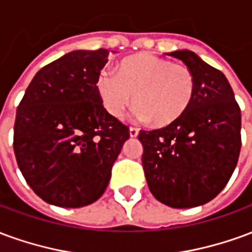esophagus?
<instances>
[{
    "label": "esophagus",
    "mask_w": 252,
    "mask_h": 252,
    "mask_svg": "<svg viewBox=\"0 0 252 252\" xmlns=\"http://www.w3.org/2000/svg\"><path fill=\"white\" fill-rule=\"evenodd\" d=\"M137 135H139V129L135 128V126H131V128H129V136L136 137Z\"/></svg>",
    "instance_id": "esophagus-1"
}]
</instances>
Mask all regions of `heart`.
<instances>
[{
	"label": "heart",
	"mask_w": 252,
	"mask_h": 252,
	"mask_svg": "<svg viewBox=\"0 0 252 252\" xmlns=\"http://www.w3.org/2000/svg\"><path fill=\"white\" fill-rule=\"evenodd\" d=\"M117 77L102 70L97 92L112 117L121 119L132 104L139 120L167 126L185 115L195 93L194 74L189 67L153 54H137L123 59Z\"/></svg>",
	"instance_id": "b5f03b06"
}]
</instances>
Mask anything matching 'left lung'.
<instances>
[{
    "mask_svg": "<svg viewBox=\"0 0 252 252\" xmlns=\"http://www.w3.org/2000/svg\"><path fill=\"white\" fill-rule=\"evenodd\" d=\"M167 55L194 74L193 102L180 120L139 132L150 191L171 208L204 205L221 191L238 164L242 115L225 75L189 50Z\"/></svg>",
    "mask_w": 252,
    "mask_h": 252,
    "instance_id": "8db88e82",
    "label": "left lung"
}]
</instances>
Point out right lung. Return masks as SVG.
<instances>
[{"label":"right lung","instance_id":"right-lung-1","mask_svg":"<svg viewBox=\"0 0 252 252\" xmlns=\"http://www.w3.org/2000/svg\"><path fill=\"white\" fill-rule=\"evenodd\" d=\"M108 50L71 51L36 72L20 102L13 150L27 184L48 204L81 208L104 194L129 129L106 112L97 78Z\"/></svg>","mask_w":252,"mask_h":252}]
</instances>
